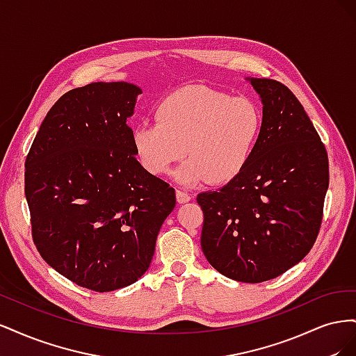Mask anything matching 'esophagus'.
Listing matches in <instances>:
<instances>
[{
    "instance_id": "esophagus-1",
    "label": "esophagus",
    "mask_w": 356,
    "mask_h": 356,
    "mask_svg": "<svg viewBox=\"0 0 356 356\" xmlns=\"http://www.w3.org/2000/svg\"><path fill=\"white\" fill-rule=\"evenodd\" d=\"M191 199V196L188 195L187 191H184V190H177V200L179 202V203H186V202H188Z\"/></svg>"
}]
</instances>
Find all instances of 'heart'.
Listing matches in <instances>:
<instances>
[{
	"mask_svg": "<svg viewBox=\"0 0 356 356\" xmlns=\"http://www.w3.org/2000/svg\"><path fill=\"white\" fill-rule=\"evenodd\" d=\"M156 122L134 127V153L148 174L165 175L188 156L175 178L187 186L227 184L250 161L261 134L263 114L252 99L191 86L170 93L156 108Z\"/></svg>",
	"mask_w": 356,
	"mask_h": 356,
	"instance_id": "b5f03b06",
	"label": "heart"
}]
</instances>
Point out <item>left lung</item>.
<instances>
[{
	"label": "left lung",
	"mask_w": 356,
	"mask_h": 356,
	"mask_svg": "<svg viewBox=\"0 0 356 356\" xmlns=\"http://www.w3.org/2000/svg\"><path fill=\"white\" fill-rule=\"evenodd\" d=\"M263 102V126L239 177L203 191L202 251L239 282L273 279L314 246L324 215L330 170L325 145L285 84L250 79Z\"/></svg>",
	"instance_id": "left-lung-1"
}]
</instances>
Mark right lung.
<instances>
[{"mask_svg": "<svg viewBox=\"0 0 356 356\" xmlns=\"http://www.w3.org/2000/svg\"><path fill=\"white\" fill-rule=\"evenodd\" d=\"M135 84L90 83L62 95L25 160V196L40 255L96 293L136 282L152 263L175 190L139 165Z\"/></svg>", "mask_w": 356, "mask_h": 356, "instance_id": "add662e5", "label": "right lung"}]
</instances>
